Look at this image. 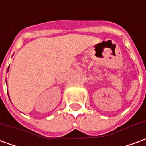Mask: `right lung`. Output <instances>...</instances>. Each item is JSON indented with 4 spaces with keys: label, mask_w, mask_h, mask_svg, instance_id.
Returning <instances> with one entry per match:
<instances>
[{
    "label": "right lung",
    "mask_w": 146,
    "mask_h": 146,
    "mask_svg": "<svg viewBox=\"0 0 146 146\" xmlns=\"http://www.w3.org/2000/svg\"><path fill=\"white\" fill-rule=\"evenodd\" d=\"M8 70H9V66H8Z\"/></svg>",
    "instance_id": "right-lung-1"
}]
</instances>
